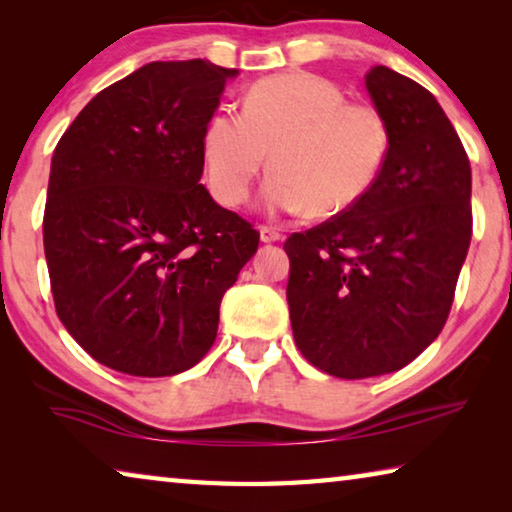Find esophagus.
Here are the masks:
<instances>
[{
  "mask_svg": "<svg viewBox=\"0 0 512 512\" xmlns=\"http://www.w3.org/2000/svg\"><path fill=\"white\" fill-rule=\"evenodd\" d=\"M259 239H262L264 244H273V241H280L282 235L280 230L271 228V225H259Z\"/></svg>",
  "mask_w": 512,
  "mask_h": 512,
  "instance_id": "34e87169",
  "label": "esophagus"
}]
</instances>
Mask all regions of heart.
Masks as SVG:
<instances>
[{
  "label": "heart",
  "instance_id": "heart-1",
  "mask_svg": "<svg viewBox=\"0 0 512 512\" xmlns=\"http://www.w3.org/2000/svg\"><path fill=\"white\" fill-rule=\"evenodd\" d=\"M391 126L377 106L348 101L311 72L275 74L246 90L244 112L216 110L203 131L207 185L225 207L248 201L268 155V212L327 219L352 210L377 185Z\"/></svg>",
  "mask_w": 512,
  "mask_h": 512
}]
</instances>
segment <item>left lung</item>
Segmentation results:
<instances>
[{"mask_svg":"<svg viewBox=\"0 0 512 512\" xmlns=\"http://www.w3.org/2000/svg\"><path fill=\"white\" fill-rule=\"evenodd\" d=\"M366 88L391 126L377 185L284 241L293 339L341 379L395 372L433 343L472 239L470 160L436 97L384 65Z\"/></svg>","mask_w":512,"mask_h":512,"instance_id":"obj_1","label":"left lung"}]
</instances>
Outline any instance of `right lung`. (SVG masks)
I'll return each mask as SVG.
<instances>
[{
    "instance_id": "obj_1",
    "label": "right lung",
    "mask_w": 512,
    "mask_h": 512,
    "mask_svg": "<svg viewBox=\"0 0 512 512\" xmlns=\"http://www.w3.org/2000/svg\"><path fill=\"white\" fill-rule=\"evenodd\" d=\"M237 69L149 63L101 90L51 158L45 257L60 323L133 377L189 370L259 232L201 185L203 131Z\"/></svg>"
}]
</instances>
